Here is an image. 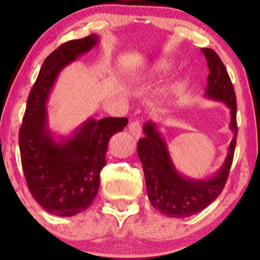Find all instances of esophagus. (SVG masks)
I'll use <instances>...</instances> for the list:
<instances>
[{
	"mask_svg": "<svg viewBox=\"0 0 260 260\" xmlns=\"http://www.w3.org/2000/svg\"><path fill=\"white\" fill-rule=\"evenodd\" d=\"M128 131H129V133L132 134L134 138L139 139L140 137H142V131H143L142 123H140L139 121L131 122V124L128 126Z\"/></svg>",
	"mask_w": 260,
	"mask_h": 260,
	"instance_id": "34e87169",
	"label": "esophagus"
}]
</instances>
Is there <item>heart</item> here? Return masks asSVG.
Segmentation results:
<instances>
[{"mask_svg":"<svg viewBox=\"0 0 260 260\" xmlns=\"http://www.w3.org/2000/svg\"><path fill=\"white\" fill-rule=\"evenodd\" d=\"M170 68H171V61H169L168 58H160L157 59V61H155L153 66H151L149 70L145 71V72L140 73L139 76H136L134 80H136L137 83H144L150 79L151 77L166 72V71H169Z\"/></svg>","mask_w":260,"mask_h":260,"instance_id":"b5f03b06","label":"heart"}]
</instances>
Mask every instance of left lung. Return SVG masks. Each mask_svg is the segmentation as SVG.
Segmentation results:
<instances>
[{
	"mask_svg": "<svg viewBox=\"0 0 260 260\" xmlns=\"http://www.w3.org/2000/svg\"><path fill=\"white\" fill-rule=\"evenodd\" d=\"M202 52L207 58L209 67L205 96L221 101L231 112L230 128L234 132V138L230 143L221 168L214 176L203 180L182 176L172 162L166 140L153 121H148L144 124L143 131L145 137L139 140L137 147L151 205L164 215L178 219L199 213L220 196L228 181L237 138V105L234 85L228 71L214 50L202 49Z\"/></svg>",
	"mask_w": 260,
	"mask_h": 260,
	"instance_id": "left-lung-1",
	"label": "left lung"
}]
</instances>
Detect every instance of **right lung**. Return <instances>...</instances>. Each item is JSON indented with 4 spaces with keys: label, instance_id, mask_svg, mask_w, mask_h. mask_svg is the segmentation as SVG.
<instances>
[{
    "label": "right lung",
    "instance_id": "add662e5",
    "mask_svg": "<svg viewBox=\"0 0 260 260\" xmlns=\"http://www.w3.org/2000/svg\"><path fill=\"white\" fill-rule=\"evenodd\" d=\"M99 40L95 34L71 40L47 56L29 94L19 129L20 159L29 190L47 213L57 216L77 215L92 204L106 165L109 140L128 123L126 117L88 118L70 137L58 140L49 128L46 101L56 78Z\"/></svg>",
    "mask_w": 260,
    "mask_h": 260
}]
</instances>
